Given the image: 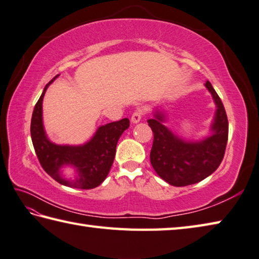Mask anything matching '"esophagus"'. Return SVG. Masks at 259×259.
<instances>
[{
    "mask_svg": "<svg viewBox=\"0 0 259 259\" xmlns=\"http://www.w3.org/2000/svg\"><path fill=\"white\" fill-rule=\"evenodd\" d=\"M144 113H145L144 109L138 108V109H137V110L135 111V112L133 113V115H131V121H133L134 123H138L139 121L141 120V118H143Z\"/></svg>",
    "mask_w": 259,
    "mask_h": 259,
    "instance_id": "esophagus-1",
    "label": "esophagus"
}]
</instances>
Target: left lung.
<instances>
[{
  "instance_id": "obj_1",
  "label": "left lung",
  "mask_w": 259,
  "mask_h": 259,
  "mask_svg": "<svg viewBox=\"0 0 259 259\" xmlns=\"http://www.w3.org/2000/svg\"><path fill=\"white\" fill-rule=\"evenodd\" d=\"M205 88L213 96L217 105L212 136L201 141H185L175 136L161 123L164 114L157 111L155 119L148 124L154 133L150 163L156 173L173 186L195 184L206 179L219 167L224 159L229 123L222 101L211 83L206 80Z\"/></svg>"
}]
</instances>
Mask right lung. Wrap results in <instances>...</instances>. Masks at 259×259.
<instances>
[{"label": "right lung", "instance_id": "right-lung-1", "mask_svg": "<svg viewBox=\"0 0 259 259\" xmlns=\"http://www.w3.org/2000/svg\"><path fill=\"white\" fill-rule=\"evenodd\" d=\"M58 75L55 76V78ZM35 103L30 133L39 163L46 173L55 181L74 189L90 190L99 186L106 179L113 164L118 140L125 129L129 128L128 118L100 126L89 143L82 146L55 145L46 136L42 124V100L48 86ZM72 165L76 174L75 180H65L61 176V167Z\"/></svg>", "mask_w": 259, "mask_h": 259}]
</instances>
